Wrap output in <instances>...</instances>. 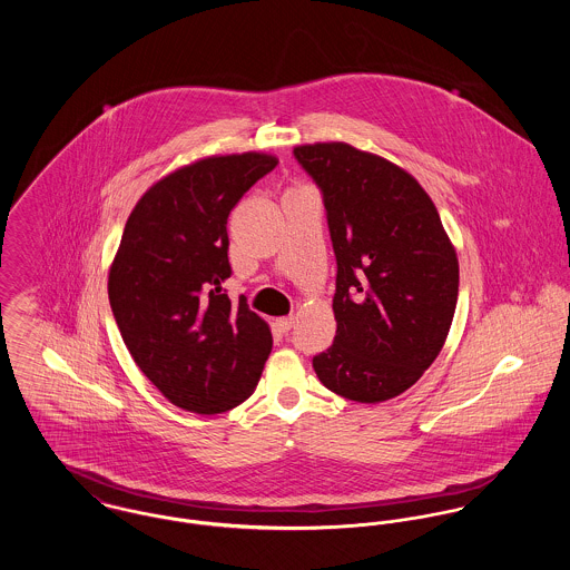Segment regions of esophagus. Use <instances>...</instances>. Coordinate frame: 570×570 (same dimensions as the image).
<instances>
[{"label": "esophagus", "instance_id": "esophagus-1", "mask_svg": "<svg viewBox=\"0 0 570 570\" xmlns=\"http://www.w3.org/2000/svg\"><path fill=\"white\" fill-rule=\"evenodd\" d=\"M294 323H296V318L294 316H285V318H276V328L278 331H283V333H287L292 326H294Z\"/></svg>", "mask_w": 570, "mask_h": 570}]
</instances>
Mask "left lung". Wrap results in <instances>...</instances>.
<instances>
[{"label":"left lung","mask_w":570,"mask_h":570,"mask_svg":"<svg viewBox=\"0 0 570 570\" xmlns=\"http://www.w3.org/2000/svg\"><path fill=\"white\" fill-rule=\"evenodd\" d=\"M294 156L323 190L337 261V328L314 371L344 400H393L445 344L459 298L456 249L402 166L346 142L301 145Z\"/></svg>","instance_id":"obj_1"}]
</instances>
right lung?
I'll list each match as a JSON object with an SVG mask.
<instances>
[{
  "label": "right lung",
  "mask_w": 570,
  "mask_h": 570,
  "mask_svg": "<svg viewBox=\"0 0 570 570\" xmlns=\"http://www.w3.org/2000/svg\"><path fill=\"white\" fill-rule=\"evenodd\" d=\"M278 164L245 151L175 168L134 206L109 267V305L138 364L173 406L233 410L254 393L272 351L269 325L224 283L228 215Z\"/></svg>",
  "instance_id": "obj_1"
}]
</instances>
